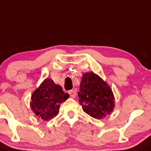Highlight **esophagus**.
Returning a JSON list of instances; mask_svg holds the SVG:
<instances>
[{"label":"esophagus","mask_w":151,"mask_h":151,"mask_svg":"<svg viewBox=\"0 0 151 151\" xmlns=\"http://www.w3.org/2000/svg\"><path fill=\"white\" fill-rule=\"evenodd\" d=\"M69 94L71 98H74L76 97V95H77V93H76V91L74 90H71L69 91Z\"/></svg>","instance_id":"34e87169"}]
</instances>
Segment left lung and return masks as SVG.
<instances>
[{"mask_svg":"<svg viewBox=\"0 0 151 151\" xmlns=\"http://www.w3.org/2000/svg\"><path fill=\"white\" fill-rule=\"evenodd\" d=\"M78 98L84 111L95 119L104 118L114 107L111 89L93 72L86 73L82 77Z\"/></svg>","mask_w":151,"mask_h":151,"instance_id":"8db88e82","label":"left lung"}]
</instances>
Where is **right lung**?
I'll use <instances>...</instances> for the list:
<instances>
[{"label": "right lung", "mask_w": 151, "mask_h": 151, "mask_svg": "<svg viewBox=\"0 0 151 151\" xmlns=\"http://www.w3.org/2000/svg\"><path fill=\"white\" fill-rule=\"evenodd\" d=\"M69 97L61 86L55 85L50 79H46L33 93L30 106L39 118L48 121L58 114L60 104Z\"/></svg>", "instance_id": "1"}]
</instances>
